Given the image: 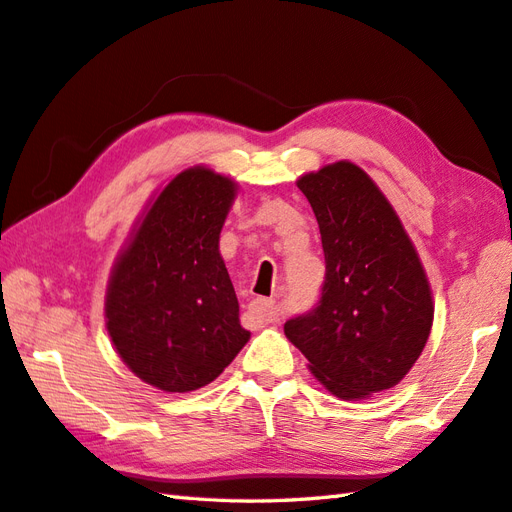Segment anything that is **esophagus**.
<instances>
[{
	"label": "esophagus",
	"instance_id": "1",
	"mask_svg": "<svg viewBox=\"0 0 512 512\" xmlns=\"http://www.w3.org/2000/svg\"><path fill=\"white\" fill-rule=\"evenodd\" d=\"M248 309H251L253 316L261 322H274L277 320V303H274L272 298H255L251 305H248Z\"/></svg>",
	"mask_w": 512,
	"mask_h": 512
}]
</instances>
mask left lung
Returning <instances> with one entry per match:
<instances>
[{
	"instance_id": "left-lung-1",
	"label": "left lung",
	"mask_w": 512,
	"mask_h": 512,
	"mask_svg": "<svg viewBox=\"0 0 512 512\" xmlns=\"http://www.w3.org/2000/svg\"><path fill=\"white\" fill-rule=\"evenodd\" d=\"M318 218L326 277L318 307L285 337L339 400L396 387L422 355L435 318L430 283L387 196L348 160L296 181Z\"/></svg>"
}]
</instances>
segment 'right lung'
<instances>
[{
	"mask_svg": "<svg viewBox=\"0 0 512 512\" xmlns=\"http://www.w3.org/2000/svg\"><path fill=\"white\" fill-rule=\"evenodd\" d=\"M235 194L238 183L209 166L181 170L112 266L108 335L127 368L166 393L209 385L251 339L218 246Z\"/></svg>",
	"mask_w": 512,
	"mask_h": 512,
	"instance_id": "right-lung-1",
	"label": "right lung"
}]
</instances>
